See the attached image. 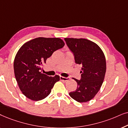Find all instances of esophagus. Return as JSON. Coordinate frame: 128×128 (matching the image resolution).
<instances>
[{
    "label": "esophagus",
    "instance_id": "34e87169",
    "mask_svg": "<svg viewBox=\"0 0 128 128\" xmlns=\"http://www.w3.org/2000/svg\"><path fill=\"white\" fill-rule=\"evenodd\" d=\"M60 78L61 80H62V81H68V80H70V78L69 77H64V76H60Z\"/></svg>",
    "mask_w": 128,
    "mask_h": 128
}]
</instances>
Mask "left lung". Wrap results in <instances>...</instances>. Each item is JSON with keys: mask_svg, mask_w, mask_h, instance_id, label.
Returning a JSON list of instances; mask_svg holds the SVG:
<instances>
[{"mask_svg": "<svg viewBox=\"0 0 128 128\" xmlns=\"http://www.w3.org/2000/svg\"><path fill=\"white\" fill-rule=\"evenodd\" d=\"M67 46L72 52L76 64L82 66L81 76L76 91L70 96L78 102H86L98 93L106 72V60L100 47L86 38H65Z\"/></svg>", "mask_w": 128, "mask_h": 128, "instance_id": "1", "label": "left lung"}]
</instances>
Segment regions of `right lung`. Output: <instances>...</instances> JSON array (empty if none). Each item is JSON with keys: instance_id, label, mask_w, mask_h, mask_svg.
Segmentation results:
<instances>
[{"instance_id": "1", "label": "right lung", "mask_w": 128, "mask_h": 128, "mask_svg": "<svg viewBox=\"0 0 128 128\" xmlns=\"http://www.w3.org/2000/svg\"><path fill=\"white\" fill-rule=\"evenodd\" d=\"M64 45L60 38L38 37L26 42L18 51L14 61V76L20 90L27 98L38 101L50 94L60 76L42 74V67L55 51Z\"/></svg>"}]
</instances>
